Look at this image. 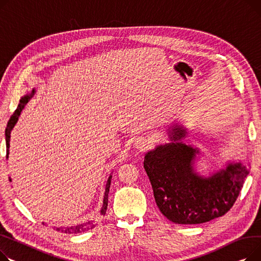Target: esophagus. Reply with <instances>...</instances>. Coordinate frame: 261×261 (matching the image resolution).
I'll use <instances>...</instances> for the list:
<instances>
[{
	"label": "esophagus",
	"mask_w": 261,
	"mask_h": 261,
	"mask_svg": "<svg viewBox=\"0 0 261 261\" xmlns=\"http://www.w3.org/2000/svg\"><path fill=\"white\" fill-rule=\"evenodd\" d=\"M151 145V141L145 137H138L134 142V147L138 150H143Z\"/></svg>",
	"instance_id": "obj_1"
}]
</instances>
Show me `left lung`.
<instances>
[{"instance_id":"1","label":"left lung","mask_w":261,"mask_h":261,"mask_svg":"<svg viewBox=\"0 0 261 261\" xmlns=\"http://www.w3.org/2000/svg\"><path fill=\"white\" fill-rule=\"evenodd\" d=\"M167 134L171 142L147 151L143 162L160 212L178 224H198L223 216L250 173L247 165L228 162L211 176H201L194 168L200 150L182 142L187 128L174 123Z\"/></svg>"}]
</instances>
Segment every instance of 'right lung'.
<instances>
[{
  "label": "right lung",
  "instance_id": "right-lung-1",
  "mask_svg": "<svg viewBox=\"0 0 261 261\" xmlns=\"http://www.w3.org/2000/svg\"><path fill=\"white\" fill-rule=\"evenodd\" d=\"M36 94V89H33L32 93L25 95L24 97L21 98L20 103L18 105V109L14 111L13 115L10 117L8 123H7V127L5 129V139H6V148H7V155L6 158L8 159V155H9V147H10V134L12 128L14 127V125L17 124V122L19 120V117L21 115V112L24 110L25 105L29 102V100L34 97V95ZM112 175H110L109 179H107L106 186H105V193H104V197H103V204L100 211L101 215H105L106 210H107V204H109V192H110V187H111V182H112ZM9 181H11V179L9 178ZM95 226V224L93 223V220L91 221H87L85 223H80V224H75V225H71V226H65V227H58L57 229L60 232H62L64 234H78V233H82L87 231L89 228H93Z\"/></svg>",
  "mask_w": 261,
  "mask_h": 261
}]
</instances>
